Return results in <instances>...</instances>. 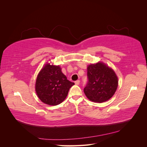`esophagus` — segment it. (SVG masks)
I'll return each mask as SVG.
<instances>
[{"mask_svg":"<svg viewBox=\"0 0 147 147\" xmlns=\"http://www.w3.org/2000/svg\"><path fill=\"white\" fill-rule=\"evenodd\" d=\"M80 81L79 80H78L75 82V84H77V85H78V84H80Z\"/></svg>","mask_w":147,"mask_h":147,"instance_id":"34e87169","label":"esophagus"}]
</instances>
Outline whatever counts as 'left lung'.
<instances>
[{"label": "left lung", "mask_w": 147, "mask_h": 147, "mask_svg": "<svg viewBox=\"0 0 147 147\" xmlns=\"http://www.w3.org/2000/svg\"><path fill=\"white\" fill-rule=\"evenodd\" d=\"M88 81L84 92L90 100L102 103L110 99L116 92L118 77L113 69L103 63L89 65L87 67Z\"/></svg>", "instance_id": "1"}]
</instances>
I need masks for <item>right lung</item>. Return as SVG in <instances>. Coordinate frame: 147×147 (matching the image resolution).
Listing matches in <instances>:
<instances>
[{
    "label": "right lung",
    "instance_id": "1",
    "mask_svg": "<svg viewBox=\"0 0 147 147\" xmlns=\"http://www.w3.org/2000/svg\"><path fill=\"white\" fill-rule=\"evenodd\" d=\"M75 83L68 80L59 65L47 63L38 73L35 91L42 102L50 105L63 102Z\"/></svg>",
    "mask_w": 147,
    "mask_h": 147
}]
</instances>
